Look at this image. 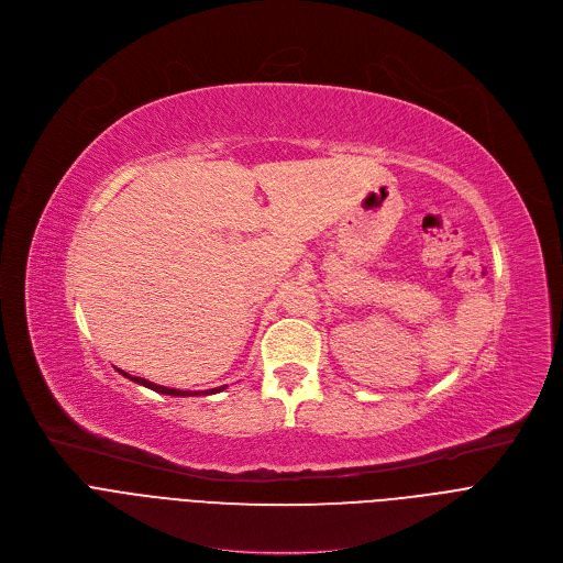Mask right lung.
I'll list each match as a JSON object with an SVG mask.
<instances>
[{
  "label": "right lung",
  "instance_id": "1",
  "mask_svg": "<svg viewBox=\"0 0 563 563\" xmlns=\"http://www.w3.org/2000/svg\"><path fill=\"white\" fill-rule=\"evenodd\" d=\"M122 376H126V378H131L129 373H124V371H120ZM133 383H137V385H144V387H148V389H154V391H158V394H169V396H195V394H190V391H180V389H169V387H163V385H154V383H148V380H144V378H131ZM223 387H219V389H212L210 394H214V391H221Z\"/></svg>",
  "mask_w": 563,
  "mask_h": 563
}]
</instances>
